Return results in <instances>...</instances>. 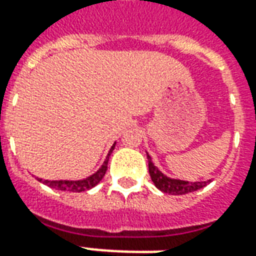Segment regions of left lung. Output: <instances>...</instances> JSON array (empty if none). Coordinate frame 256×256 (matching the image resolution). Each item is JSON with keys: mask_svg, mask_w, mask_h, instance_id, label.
I'll return each mask as SVG.
<instances>
[{"mask_svg": "<svg viewBox=\"0 0 256 256\" xmlns=\"http://www.w3.org/2000/svg\"><path fill=\"white\" fill-rule=\"evenodd\" d=\"M146 158H148V168H150V176L152 182L155 184V186L159 190L168 194H185V193H190L198 190V189L204 188L207 184L211 182V180L208 181H196V182H189V181H184V180H178V178L167 177L166 174L163 172L155 166V163L152 162V158L150 154L146 152Z\"/></svg>", "mask_w": 256, "mask_h": 256, "instance_id": "left-lung-1", "label": "left lung"}]
</instances>
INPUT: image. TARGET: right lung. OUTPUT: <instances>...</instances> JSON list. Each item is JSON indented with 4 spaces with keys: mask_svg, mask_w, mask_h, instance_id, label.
I'll list each match as a JSON object with an SVG mask.
<instances>
[{
    "mask_svg": "<svg viewBox=\"0 0 256 256\" xmlns=\"http://www.w3.org/2000/svg\"><path fill=\"white\" fill-rule=\"evenodd\" d=\"M116 142H114V145L111 146V150L106 155V160L101 164V167L89 177L84 178V180H76V181H71V180H42V178H38L41 182H44L45 185H48L49 188L58 189V190H67V192H84V190H89V189L94 188L97 184L100 182L102 177L106 176V168H108V159L111 156L112 150L115 148Z\"/></svg>",
    "mask_w": 256,
    "mask_h": 256,
    "instance_id": "obj_1",
    "label": "right lung"
}]
</instances>
